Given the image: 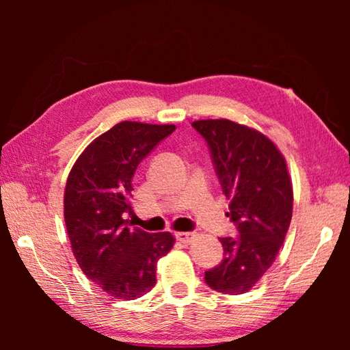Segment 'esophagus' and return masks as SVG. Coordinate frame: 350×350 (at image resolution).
Returning <instances> with one entry per match:
<instances>
[{"mask_svg":"<svg viewBox=\"0 0 350 350\" xmlns=\"http://www.w3.org/2000/svg\"><path fill=\"white\" fill-rule=\"evenodd\" d=\"M174 236H176L177 241L183 242V244H188V242L193 241V238H194V236H196V234H194L193 232H179V233H176Z\"/></svg>","mask_w":350,"mask_h":350,"instance_id":"34e87169","label":"esophagus"}]
</instances>
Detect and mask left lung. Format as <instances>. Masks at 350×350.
Returning a JSON list of instances; mask_svg holds the SVG:
<instances>
[{"label": "left lung", "instance_id": "1", "mask_svg": "<svg viewBox=\"0 0 350 350\" xmlns=\"http://www.w3.org/2000/svg\"><path fill=\"white\" fill-rule=\"evenodd\" d=\"M191 126L208 145L222 193L230 199L225 215L239 233L219 238L224 259L205 271V282L221 293H245L273 264L292 221L287 165L273 142L252 128L227 118Z\"/></svg>", "mask_w": 350, "mask_h": 350}]
</instances>
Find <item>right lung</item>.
Wrapping results in <instances>:
<instances>
[{"label": "right lung", "instance_id": "right-lung-1", "mask_svg": "<svg viewBox=\"0 0 350 350\" xmlns=\"http://www.w3.org/2000/svg\"><path fill=\"white\" fill-rule=\"evenodd\" d=\"M174 125L122 122L81 152L64 189V222L80 269L116 299H135L156 286L157 260L174 244L170 233L133 228V177Z\"/></svg>", "mask_w": 350, "mask_h": 350}]
</instances>
